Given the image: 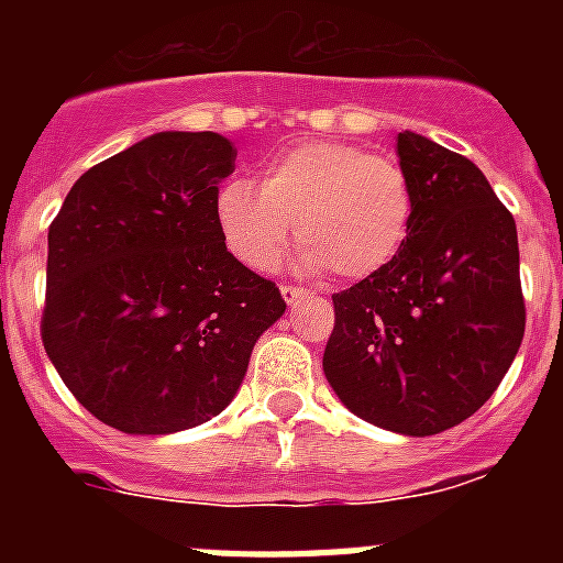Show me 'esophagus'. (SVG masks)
I'll list each match as a JSON object with an SVG mask.
<instances>
[{
    "label": "esophagus",
    "mask_w": 563,
    "mask_h": 563,
    "mask_svg": "<svg viewBox=\"0 0 563 563\" xmlns=\"http://www.w3.org/2000/svg\"><path fill=\"white\" fill-rule=\"evenodd\" d=\"M282 296H285V301L287 305H298V301H301V298L307 296V290L305 287H296V285H282Z\"/></svg>",
    "instance_id": "34e87169"
}]
</instances>
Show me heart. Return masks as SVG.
Returning a JSON list of instances; mask_svg holds the SVG:
<instances>
[{"mask_svg":"<svg viewBox=\"0 0 563 563\" xmlns=\"http://www.w3.org/2000/svg\"><path fill=\"white\" fill-rule=\"evenodd\" d=\"M228 251L251 271H273L296 222L298 267L369 278L406 245L415 213L409 177L389 157L343 141H307L271 161L262 186L233 177L217 194Z\"/></svg>","mask_w":563,"mask_h":563,"instance_id":"b5f03b06","label":"heart"}]
</instances>
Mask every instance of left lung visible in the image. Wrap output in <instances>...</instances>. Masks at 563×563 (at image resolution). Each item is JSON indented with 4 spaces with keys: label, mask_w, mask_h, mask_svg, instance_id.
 Returning a JSON list of instances; mask_svg holds the SVG:
<instances>
[{
    "label": "left lung",
    "mask_w": 563,
    "mask_h": 563,
    "mask_svg": "<svg viewBox=\"0 0 563 563\" xmlns=\"http://www.w3.org/2000/svg\"><path fill=\"white\" fill-rule=\"evenodd\" d=\"M415 213L389 267L335 292L324 375L377 429L431 437L496 391L525 338L516 222L485 174L417 132L397 134Z\"/></svg>",
    "instance_id": "1"
}]
</instances>
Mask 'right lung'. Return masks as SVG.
<instances>
[{
	"mask_svg": "<svg viewBox=\"0 0 563 563\" xmlns=\"http://www.w3.org/2000/svg\"><path fill=\"white\" fill-rule=\"evenodd\" d=\"M236 148L157 132L81 174L47 233L42 338L84 409L123 434L202 426L236 397L278 287L217 225Z\"/></svg>",
	"mask_w": 563,
	"mask_h": 563,
	"instance_id": "add662e5",
	"label": "right lung"
}]
</instances>
